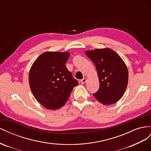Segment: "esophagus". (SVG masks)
<instances>
[{"label": "esophagus", "mask_w": 151, "mask_h": 151, "mask_svg": "<svg viewBox=\"0 0 151 151\" xmlns=\"http://www.w3.org/2000/svg\"><path fill=\"white\" fill-rule=\"evenodd\" d=\"M86 81H87V80H86V78H85L80 80V82L81 84H84L85 83H86Z\"/></svg>", "instance_id": "1"}]
</instances>
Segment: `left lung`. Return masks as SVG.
Returning <instances> with one entry per match:
<instances>
[{
	"mask_svg": "<svg viewBox=\"0 0 151 151\" xmlns=\"http://www.w3.org/2000/svg\"><path fill=\"white\" fill-rule=\"evenodd\" d=\"M85 54L94 63L99 79V88L93 96L104 105L118 101L125 92L128 80V69L123 59L107 48L87 50Z\"/></svg>",
	"mask_w": 151,
	"mask_h": 151,
	"instance_id": "obj_1",
	"label": "left lung"
}]
</instances>
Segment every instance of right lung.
<instances>
[{
    "mask_svg": "<svg viewBox=\"0 0 151 151\" xmlns=\"http://www.w3.org/2000/svg\"><path fill=\"white\" fill-rule=\"evenodd\" d=\"M69 56L67 52H46L38 56L30 68V88L36 100L47 109L61 108L73 88L78 85L66 67Z\"/></svg>",
    "mask_w": 151,
    "mask_h": 151,
    "instance_id": "add662e5",
    "label": "right lung"
}]
</instances>
